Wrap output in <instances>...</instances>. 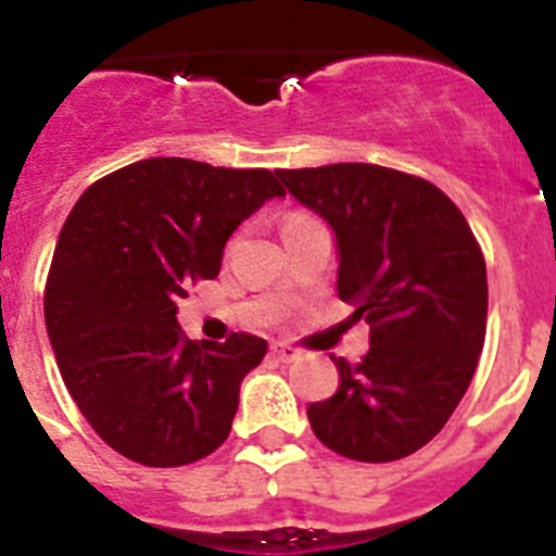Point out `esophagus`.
<instances>
[{
    "mask_svg": "<svg viewBox=\"0 0 556 556\" xmlns=\"http://www.w3.org/2000/svg\"><path fill=\"white\" fill-rule=\"evenodd\" d=\"M273 356L278 358V362H294V358H301V351L292 345H287V342H275Z\"/></svg>",
    "mask_w": 556,
    "mask_h": 556,
    "instance_id": "obj_1",
    "label": "esophagus"
}]
</instances>
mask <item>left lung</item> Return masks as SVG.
Returning a JSON list of instances; mask_svg holds the SVG:
<instances>
[{
	"mask_svg": "<svg viewBox=\"0 0 556 556\" xmlns=\"http://www.w3.org/2000/svg\"><path fill=\"white\" fill-rule=\"evenodd\" d=\"M337 239V292L370 323L358 365L331 356L339 390L308 406L323 445L404 459L440 434L473 378L488 269L462 211L424 178L376 164L275 172Z\"/></svg>",
	"mask_w": 556,
	"mask_h": 556,
	"instance_id": "obj_1",
	"label": "left lung"
}]
</instances>
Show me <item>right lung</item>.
<instances>
[{
    "instance_id": "add662e5",
    "label": "right lung",
    "mask_w": 556,
    "mask_h": 556,
    "mask_svg": "<svg viewBox=\"0 0 556 556\" xmlns=\"http://www.w3.org/2000/svg\"><path fill=\"white\" fill-rule=\"evenodd\" d=\"M273 198L283 189L267 169L147 159L88 186L63 223L43 294L49 342L91 429L127 459L178 468L228 440L267 342H191L175 314Z\"/></svg>"
}]
</instances>
